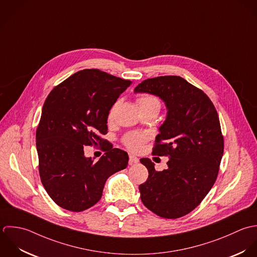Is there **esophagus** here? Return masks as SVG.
<instances>
[{
    "mask_svg": "<svg viewBox=\"0 0 257 257\" xmlns=\"http://www.w3.org/2000/svg\"><path fill=\"white\" fill-rule=\"evenodd\" d=\"M128 158H130V160H128V164H130V166H133V165H136V164H138V163H139V159H138L135 155L130 154V155H128Z\"/></svg>",
    "mask_w": 257,
    "mask_h": 257,
    "instance_id": "obj_1",
    "label": "esophagus"
}]
</instances>
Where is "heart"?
Returning <instances> with one entry per match:
<instances>
[{
	"mask_svg": "<svg viewBox=\"0 0 257 257\" xmlns=\"http://www.w3.org/2000/svg\"><path fill=\"white\" fill-rule=\"evenodd\" d=\"M138 104H139V107L149 106V105H160V100L157 97L151 96V95L142 96V97L138 98ZM147 140H148V136L146 134L132 133L124 138L123 142H124V145L130 150L137 152L143 148V146Z\"/></svg>",
	"mask_w": 257,
	"mask_h": 257,
	"instance_id": "1",
	"label": "heart"
}]
</instances>
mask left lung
Instances as JSON below:
<instances>
[{"label": "left lung", "mask_w": 257, "mask_h": 257, "mask_svg": "<svg viewBox=\"0 0 257 257\" xmlns=\"http://www.w3.org/2000/svg\"><path fill=\"white\" fill-rule=\"evenodd\" d=\"M135 92L159 96L168 109L153 151L169 157L168 169L157 171L151 160H141L149 171L139 187L142 201L159 216L181 217L202 201L216 180L224 147L217 111L201 89L177 76L145 80Z\"/></svg>", "instance_id": "1"}]
</instances>
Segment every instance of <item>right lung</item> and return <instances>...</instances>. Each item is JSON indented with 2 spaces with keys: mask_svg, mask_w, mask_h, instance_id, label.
I'll use <instances>...</instances> for the list:
<instances>
[{
  "mask_svg": "<svg viewBox=\"0 0 257 257\" xmlns=\"http://www.w3.org/2000/svg\"><path fill=\"white\" fill-rule=\"evenodd\" d=\"M131 81L96 69L80 71L55 86L45 100L36 141L39 171L50 197L70 211H83L101 197L108 176L127 167L125 152L108 150L96 163L84 146L103 143L107 115Z\"/></svg>",
  "mask_w": 257,
  "mask_h": 257,
  "instance_id": "1",
  "label": "right lung"
}]
</instances>
